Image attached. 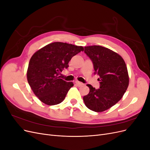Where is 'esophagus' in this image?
<instances>
[{"instance_id":"obj_1","label":"esophagus","mask_w":150,"mask_h":150,"mask_svg":"<svg viewBox=\"0 0 150 150\" xmlns=\"http://www.w3.org/2000/svg\"><path fill=\"white\" fill-rule=\"evenodd\" d=\"M75 83H76V84L77 86H81L83 85V84L82 83L79 82V81H76Z\"/></svg>"}]
</instances>
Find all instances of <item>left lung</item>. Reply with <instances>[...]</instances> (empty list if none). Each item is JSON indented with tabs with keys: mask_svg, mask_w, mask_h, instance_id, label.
Returning <instances> with one entry per match:
<instances>
[{
	"mask_svg": "<svg viewBox=\"0 0 150 150\" xmlns=\"http://www.w3.org/2000/svg\"><path fill=\"white\" fill-rule=\"evenodd\" d=\"M84 52L93 63L94 74L100 83L99 89L87 84L89 93L83 97L85 105L95 112H103L114 106L123 96L129 85V76L122 57L100 46L84 47Z\"/></svg>",
	"mask_w": 150,
	"mask_h": 150,
	"instance_id": "1",
	"label": "left lung"
}]
</instances>
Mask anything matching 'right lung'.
<instances>
[{"label": "right lung", "instance_id": "1", "mask_svg": "<svg viewBox=\"0 0 150 150\" xmlns=\"http://www.w3.org/2000/svg\"><path fill=\"white\" fill-rule=\"evenodd\" d=\"M83 46L56 42L36 51L31 57L27 78L29 86L40 101L52 106L64 100L74 86L59 76L74 56L83 51Z\"/></svg>", "mask_w": 150, "mask_h": 150}]
</instances>
